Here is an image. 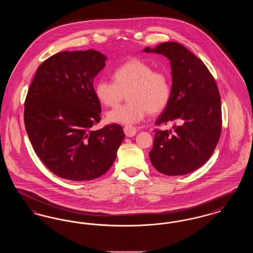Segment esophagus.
I'll return each mask as SVG.
<instances>
[{
    "label": "esophagus",
    "mask_w": 253,
    "mask_h": 253,
    "mask_svg": "<svg viewBox=\"0 0 253 253\" xmlns=\"http://www.w3.org/2000/svg\"><path fill=\"white\" fill-rule=\"evenodd\" d=\"M124 132H125L126 136L132 137V136H134L135 133H136V129H135L133 126H131V125H126V126L124 127Z\"/></svg>",
    "instance_id": "1"
}]
</instances>
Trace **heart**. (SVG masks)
I'll return each instance as SVG.
<instances>
[{"mask_svg":"<svg viewBox=\"0 0 253 253\" xmlns=\"http://www.w3.org/2000/svg\"><path fill=\"white\" fill-rule=\"evenodd\" d=\"M115 83L99 80L95 85L97 99L114 107L128 93V102L107 113L110 122L133 124L143 120L148 113L155 115L166 108L171 95L170 79L167 72L138 59L123 63L114 72Z\"/></svg>","mask_w":253,"mask_h":253,"instance_id":"1","label":"heart"}]
</instances>
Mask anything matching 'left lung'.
<instances>
[{
    "mask_svg": "<svg viewBox=\"0 0 253 253\" xmlns=\"http://www.w3.org/2000/svg\"><path fill=\"white\" fill-rule=\"evenodd\" d=\"M143 52L166 57L172 81L170 99L156 122L173 123L172 129L155 130L151 162L167 175L192 172L210 159L220 138L222 114L216 83L203 61L180 43L162 42Z\"/></svg>",
    "mask_w": 253,
    "mask_h": 253,
    "instance_id": "obj_1",
    "label": "left lung"
}]
</instances>
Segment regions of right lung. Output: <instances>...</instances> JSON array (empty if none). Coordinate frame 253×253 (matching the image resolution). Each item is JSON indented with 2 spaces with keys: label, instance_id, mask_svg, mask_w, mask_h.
Wrapping results in <instances>:
<instances>
[{
  "label": "right lung",
  "instance_id": "add662e5",
  "mask_svg": "<svg viewBox=\"0 0 253 253\" xmlns=\"http://www.w3.org/2000/svg\"><path fill=\"white\" fill-rule=\"evenodd\" d=\"M100 52L64 51L38 68L24 103V125L42 163L59 177L92 180L114 164L124 132L111 124L95 131L100 102L94 79L106 65Z\"/></svg>",
  "mask_w": 253,
  "mask_h": 253
}]
</instances>
